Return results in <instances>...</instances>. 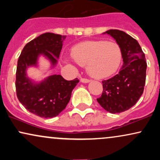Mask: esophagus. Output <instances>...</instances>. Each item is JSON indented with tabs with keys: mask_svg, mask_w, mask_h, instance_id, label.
<instances>
[{
	"mask_svg": "<svg viewBox=\"0 0 160 160\" xmlns=\"http://www.w3.org/2000/svg\"><path fill=\"white\" fill-rule=\"evenodd\" d=\"M80 81H81L82 82H90L91 80H89V79H87V78H82L81 79H80Z\"/></svg>",
	"mask_w": 160,
	"mask_h": 160,
	"instance_id": "obj_1",
	"label": "esophagus"
}]
</instances>
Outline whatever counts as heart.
<instances>
[{"instance_id":"b5f03b06","label":"heart","mask_w":160,"mask_h":160,"mask_svg":"<svg viewBox=\"0 0 160 160\" xmlns=\"http://www.w3.org/2000/svg\"><path fill=\"white\" fill-rule=\"evenodd\" d=\"M71 56L80 65H86L88 74L98 79L115 73L122 59L120 47L103 40L78 43L71 49Z\"/></svg>"}]
</instances>
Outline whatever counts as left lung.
Returning <instances> with one entry per match:
<instances>
[{"label": "left lung", "instance_id": "8db88e82", "mask_svg": "<svg viewBox=\"0 0 160 160\" xmlns=\"http://www.w3.org/2000/svg\"><path fill=\"white\" fill-rule=\"evenodd\" d=\"M106 33L113 37L120 46L123 65L119 74L102 81L103 92L97 101L107 111L119 113L135 105L143 94L147 62L136 40L117 29Z\"/></svg>", "mask_w": 160, "mask_h": 160}]
</instances>
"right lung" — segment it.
<instances>
[{"label":"right lung","mask_w":160,"mask_h":160,"mask_svg":"<svg viewBox=\"0 0 160 160\" xmlns=\"http://www.w3.org/2000/svg\"><path fill=\"white\" fill-rule=\"evenodd\" d=\"M65 38V35L53 33L41 34L25 46L18 59L16 95L28 111L38 117L52 118L59 114L69 102L71 92L79 80H66L61 75H52L40 84H34L26 78L25 69L35 65L40 54L44 55L55 65Z\"/></svg>","instance_id":"1"}]
</instances>
